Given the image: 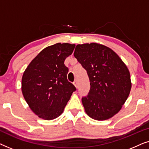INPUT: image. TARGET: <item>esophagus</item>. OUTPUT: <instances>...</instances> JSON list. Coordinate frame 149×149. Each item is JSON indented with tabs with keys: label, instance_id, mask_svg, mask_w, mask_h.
Segmentation results:
<instances>
[{
	"label": "esophagus",
	"instance_id": "obj_1",
	"mask_svg": "<svg viewBox=\"0 0 149 149\" xmlns=\"http://www.w3.org/2000/svg\"><path fill=\"white\" fill-rule=\"evenodd\" d=\"M73 84H74V85L75 87H76V88H78V84H77V81H75L74 83H73Z\"/></svg>",
	"mask_w": 149,
	"mask_h": 149
}]
</instances>
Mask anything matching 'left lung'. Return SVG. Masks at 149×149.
<instances>
[{
  "instance_id": "obj_1",
  "label": "left lung",
  "mask_w": 149,
  "mask_h": 149,
  "mask_svg": "<svg viewBox=\"0 0 149 149\" xmlns=\"http://www.w3.org/2000/svg\"><path fill=\"white\" fill-rule=\"evenodd\" d=\"M74 56L86 70L90 82L88 94L82 97L87 115L97 121L113 117L131 90L127 66L111 49L97 43L77 45Z\"/></svg>"
}]
</instances>
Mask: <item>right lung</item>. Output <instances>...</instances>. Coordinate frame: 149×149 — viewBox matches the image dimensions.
Listing matches in <instances>:
<instances>
[{
    "mask_svg": "<svg viewBox=\"0 0 149 149\" xmlns=\"http://www.w3.org/2000/svg\"><path fill=\"white\" fill-rule=\"evenodd\" d=\"M75 45L56 43L42 50L30 63L22 80L26 102L40 118L52 120L63 113L71 95L76 91L67 79L68 68L64 65Z\"/></svg>",
    "mask_w": 149,
    "mask_h": 149,
    "instance_id": "1",
    "label": "right lung"
}]
</instances>
